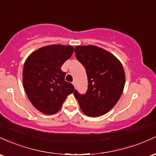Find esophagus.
<instances>
[{"instance_id": "obj_1", "label": "esophagus", "mask_w": 156, "mask_h": 156, "mask_svg": "<svg viewBox=\"0 0 156 156\" xmlns=\"http://www.w3.org/2000/svg\"><path fill=\"white\" fill-rule=\"evenodd\" d=\"M72 84H73V86H74V87H76V82H75V81H73V83H72Z\"/></svg>"}]
</instances>
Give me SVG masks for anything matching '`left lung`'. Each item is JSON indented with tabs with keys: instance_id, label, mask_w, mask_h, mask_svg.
Returning a JSON list of instances; mask_svg holds the SVG:
<instances>
[{
	"instance_id": "8db88e82",
	"label": "left lung",
	"mask_w": 156,
	"mask_h": 156,
	"mask_svg": "<svg viewBox=\"0 0 156 156\" xmlns=\"http://www.w3.org/2000/svg\"><path fill=\"white\" fill-rule=\"evenodd\" d=\"M74 52L86 70L88 80L85 94H80L76 90L73 93L80 109L90 117L105 114L118 102L123 92V66L113 54L96 45H77Z\"/></svg>"
}]
</instances>
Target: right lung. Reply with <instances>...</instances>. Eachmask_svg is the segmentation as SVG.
I'll return each mask as SVG.
<instances>
[{"instance_id":"right-lung-1","label":"right lung","mask_w":156,"mask_h":156,"mask_svg":"<svg viewBox=\"0 0 156 156\" xmlns=\"http://www.w3.org/2000/svg\"><path fill=\"white\" fill-rule=\"evenodd\" d=\"M71 45H51L32 52L23 69V84L33 106L45 115L57 113L68 95L74 91L65 80L61 67L71 57Z\"/></svg>"}]
</instances>
